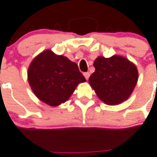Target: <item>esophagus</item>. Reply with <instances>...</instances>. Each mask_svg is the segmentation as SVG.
Returning <instances> with one entry per match:
<instances>
[{
	"label": "esophagus",
	"mask_w": 157,
	"mask_h": 157,
	"mask_svg": "<svg viewBox=\"0 0 157 157\" xmlns=\"http://www.w3.org/2000/svg\"><path fill=\"white\" fill-rule=\"evenodd\" d=\"M84 76H85V79L88 81L89 78V76H90V73H89V72H85V73H84Z\"/></svg>",
	"instance_id": "34e87169"
}]
</instances>
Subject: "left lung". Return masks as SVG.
I'll return each instance as SVG.
<instances>
[{
	"label": "left lung",
	"mask_w": 157,
	"mask_h": 157,
	"mask_svg": "<svg viewBox=\"0 0 157 157\" xmlns=\"http://www.w3.org/2000/svg\"><path fill=\"white\" fill-rule=\"evenodd\" d=\"M95 72L89 79V85L101 101L117 105L126 101L133 92L138 81L136 64L124 56L114 55L94 60Z\"/></svg>",
	"instance_id": "left-lung-1"
}]
</instances>
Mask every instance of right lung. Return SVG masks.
Segmentation results:
<instances>
[{
    "mask_svg": "<svg viewBox=\"0 0 157 157\" xmlns=\"http://www.w3.org/2000/svg\"><path fill=\"white\" fill-rule=\"evenodd\" d=\"M28 81L40 101L56 107L66 102L77 85L86 80L76 63L46 49L30 63Z\"/></svg>",
    "mask_w": 157,
    "mask_h": 157,
    "instance_id": "1",
    "label": "right lung"
}]
</instances>
